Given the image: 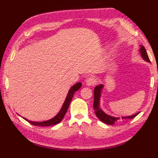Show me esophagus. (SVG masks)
Here are the masks:
<instances>
[{"instance_id":"34e87169","label":"esophagus","mask_w":158,"mask_h":158,"mask_svg":"<svg viewBox=\"0 0 158 158\" xmlns=\"http://www.w3.org/2000/svg\"><path fill=\"white\" fill-rule=\"evenodd\" d=\"M96 79L93 77H90L86 80V84L88 85H94L96 83Z\"/></svg>"}]
</instances>
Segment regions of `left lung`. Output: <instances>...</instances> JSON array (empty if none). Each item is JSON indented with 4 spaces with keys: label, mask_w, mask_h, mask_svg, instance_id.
I'll return each mask as SVG.
<instances>
[{
    "label": "left lung",
    "mask_w": 158,
    "mask_h": 158,
    "mask_svg": "<svg viewBox=\"0 0 158 158\" xmlns=\"http://www.w3.org/2000/svg\"><path fill=\"white\" fill-rule=\"evenodd\" d=\"M140 53L141 54L142 58L145 60V61L149 62L150 60L148 57V55H147V53L146 49L145 48V47L143 45H140ZM103 85L100 84L99 85H97L94 88V111L96 113V115L98 117V118L103 123L109 124V125H113V124L115 123L117 120H119L120 118H118V117H112L110 115H107L103 110L100 109V94H101V91L102 89L103 88ZM140 112L137 113L135 115H130L128 117H122V118L123 119H133L135 117L138 115Z\"/></svg>",
    "instance_id": "obj_1"
}]
</instances>
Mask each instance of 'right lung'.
I'll use <instances>...</instances> for the list:
<instances>
[{
    "instance_id": "right-lung-1",
    "label": "right lung",
    "mask_w": 158,
    "mask_h": 158,
    "mask_svg": "<svg viewBox=\"0 0 158 158\" xmlns=\"http://www.w3.org/2000/svg\"><path fill=\"white\" fill-rule=\"evenodd\" d=\"M81 85H82L81 83L80 82L77 83L76 84L74 85L72 88L70 89L68 94H67V96L65 99V101L63 104L61 110H60V112L57 114L53 118L48 121H45V122H32V121H29L28 119L26 118H23V119L27 121V122H28L30 123H31L32 125L36 126H49L56 125V124L59 123L62 120L63 117H64L67 110H68L70 103L71 102L73 95L75 94V93L77 91V90L81 88Z\"/></svg>"
}]
</instances>
